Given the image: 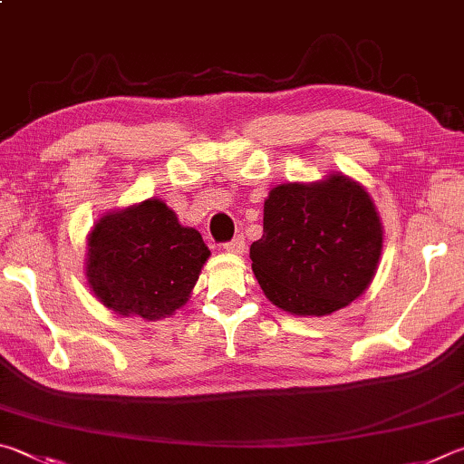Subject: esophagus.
Wrapping results in <instances>:
<instances>
[{"instance_id": "1", "label": "esophagus", "mask_w": 464, "mask_h": 464, "mask_svg": "<svg viewBox=\"0 0 464 464\" xmlns=\"http://www.w3.org/2000/svg\"><path fill=\"white\" fill-rule=\"evenodd\" d=\"M224 248L227 250V253L242 255L246 250V240H245V237H237V238H232L230 242H226Z\"/></svg>"}]
</instances>
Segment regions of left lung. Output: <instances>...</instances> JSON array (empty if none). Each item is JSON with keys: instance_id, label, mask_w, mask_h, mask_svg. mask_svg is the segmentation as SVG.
<instances>
[{"instance_id": "left-lung-1", "label": "left lung", "mask_w": 464, "mask_h": 464, "mask_svg": "<svg viewBox=\"0 0 464 464\" xmlns=\"http://www.w3.org/2000/svg\"><path fill=\"white\" fill-rule=\"evenodd\" d=\"M381 246L383 230L367 191L332 175L314 185L275 187L250 258L275 305L295 315H326L369 287Z\"/></svg>"}]
</instances>
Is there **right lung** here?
<instances>
[{
  "label": "right lung",
  "mask_w": 464,
  "mask_h": 464,
  "mask_svg": "<svg viewBox=\"0 0 464 464\" xmlns=\"http://www.w3.org/2000/svg\"><path fill=\"white\" fill-rule=\"evenodd\" d=\"M208 256L198 230L179 224L162 201L146 199L95 224L87 279L95 297L116 314L159 320L187 302Z\"/></svg>",
  "instance_id": "add662e5"
}]
</instances>
